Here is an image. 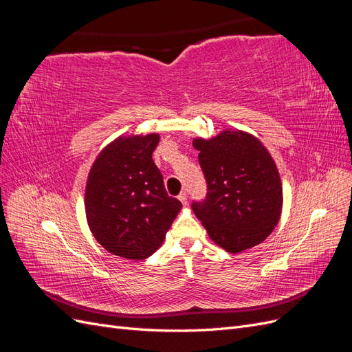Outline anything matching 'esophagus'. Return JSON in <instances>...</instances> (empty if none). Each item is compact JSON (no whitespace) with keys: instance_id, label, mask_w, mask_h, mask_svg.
I'll use <instances>...</instances> for the list:
<instances>
[{"instance_id":"esophagus-1","label":"esophagus","mask_w":352,"mask_h":352,"mask_svg":"<svg viewBox=\"0 0 352 352\" xmlns=\"http://www.w3.org/2000/svg\"><path fill=\"white\" fill-rule=\"evenodd\" d=\"M177 198H179V201H180V202H182L184 206H186V204H188V201H186V199H188V197H186V192H180Z\"/></svg>"}]
</instances>
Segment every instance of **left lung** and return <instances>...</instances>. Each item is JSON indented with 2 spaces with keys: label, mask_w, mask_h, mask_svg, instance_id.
<instances>
[{
  "label": "left lung",
  "mask_w": 352,
  "mask_h": 352,
  "mask_svg": "<svg viewBox=\"0 0 352 352\" xmlns=\"http://www.w3.org/2000/svg\"><path fill=\"white\" fill-rule=\"evenodd\" d=\"M192 145L207 180V197L192 210L208 236L232 254L261 243L279 223L283 204L279 170L267 148L238 129L195 138Z\"/></svg>",
  "instance_id": "obj_1"
}]
</instances>
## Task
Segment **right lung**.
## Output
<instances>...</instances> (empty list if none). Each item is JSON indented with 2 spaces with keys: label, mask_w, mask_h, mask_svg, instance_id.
Wrapping results in <instances>:
<instances>
[{
  "label": "right lung",
  "mask_w": 352,
  "mask_h": 352,
  "mask_svg": "<svg viewBox=\"0 0 352 352\" xmlns=\"http://www.w3.org/2000/svg\"><path fill=\"white\" fill-rule=\"evenodd\" d=\"M160 135H127L104 146L89 170L85 211L94 238L129 260L153 255L166 238L180 201L168 197L153 160Z\"/></svg>",
  "instance_id": "obj_1"
}]
</instances>
